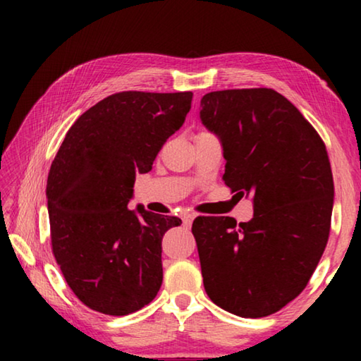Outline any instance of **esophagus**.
<instances>
[{"label": "esophagus", "mask_w": 361, "mask_h": 361, "mask_svg": "<svg viewBox=\"0 0 361 361\" xmlns=\"http://www.w3.org/2000/svg\"><path fill=\"white\" fill-rule=\"evenodd\" d=\"M194 218H195V215H194V213H189V212H186V213H183V215H181V219H183V224H185V226H191V223L194 221Z\"/></svg>", "instance_id": "obj_1"}]
</instances>
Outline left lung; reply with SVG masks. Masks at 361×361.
I'll list each match as a JSON object with an SVG mask.
<instances>
[{"mask_svg": "<svg viewBox=\"0 0 361 361\" xmlns=\"http://www.w3.org/2000/svg\"><path fill=\"white\" fill-rule=\"evenodd\" d=\"M200 121L219 137L224 185L252 195L253 218L199 216L192 234L209 298L259 319L301 293L325 252L334 199L326 146L309 121L272 89L205 94Z\"/></svg>", "mask_w": 361, "mask_h": 361, "instance_id": "1", "label": "left lung"}]
</instances>
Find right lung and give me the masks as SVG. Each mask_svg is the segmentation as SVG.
Wrapping results in <instances>:
<instances>
[{"mask_svg":"<svg viewBox=\"0 0 361 361\" xmlns=\"http://www.w3.org/2000/svg\"><path fill=\"white\" fill-rule=\"evenodd\" d=\"M192 92H119L81 114L47 176L52 253L81 302L129 315L162 285V237L176 216L129 210L137 173H148L191 109Z\"/></svg>","mask_w":361,"mask_h":361,"instance_id":"add662e5","label":"right lung"}]
</instances>
